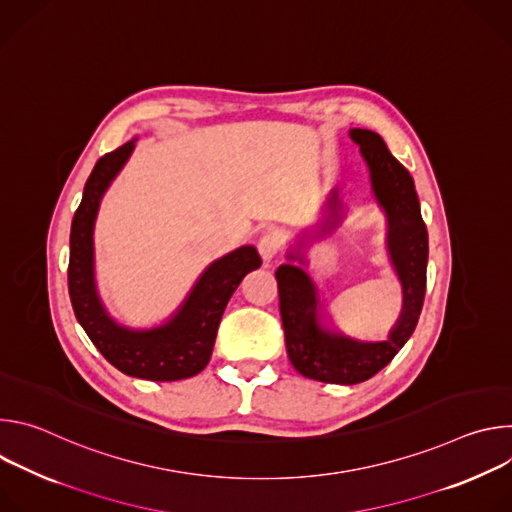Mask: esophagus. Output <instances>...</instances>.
I'll use <instances>...</instances> for the list:
<instances>
[{"label": "esophagus", "mask_w": 512, "mask_h": 512, "mask_svg": "<svg viewBox=\"0 0 512 512\" xmlns=\"http://www.w3.org/2000/svg\"><path fill=\"white\" fill-rule=\"evenodd\" d=\"M257 249H259V255L263 257V261L269 263L277 255V251H279V237L275 233L263 235L259 239V243H257Z\"/></svg>", "instance_id": "esophagus-1"}]
</instances>
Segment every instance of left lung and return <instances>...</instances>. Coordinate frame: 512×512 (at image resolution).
I'll return each mask as SVG.
<instances>
[{
  "label": "left lung",
  "instance_id": "obj_1",
  "mask_svg": "<svg viewBox=\"0 0 512 512\" xmlns=\"http://www.w3.org/2000/svg\"><path fill=\"white\" fill-rule=\"evenodd\" d=\"M350 139L367 162L371 190L387 218V255L401 283L403 308L389 336L379 342L356 340L334 326L322 312L318 287L310 273L291 261L308 263L304 249L312 239L334 233L346 216V204L338 190H332L322 210L320 223L302 233L287 261L277 267L279 310L285 332L287 356L294 369L314 381L334 385H356L371 379L393 360L413 334L425 298L427 271V229L421 218L413 178L389 152L383 137L369 129H350ZM311 239L308 240L307 237Z\"/></svg>",
  "mask_w": 512,
  "mask_h": 512
}]
</instances>
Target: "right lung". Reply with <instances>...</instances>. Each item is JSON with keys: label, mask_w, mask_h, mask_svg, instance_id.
I'll list each match as a JSON object with an SVG mask.
<instances>
[{"label": "right lung", "mask_w": 512, "mask_h": 512, "mask_svg": "<svg viewBox=\"0 0 512 512\" xmlns=\"http://www.w3.org/2000/svg\"><path fill=\"white\" fill-rule=\"evenodd\" d=\"M137 137L105 154L93 168L70 227L68 294L79 324L115 369L145 381H180L198 375L210 360L218 324L243 277L261 267L253 245L212 261L180 308L162 324H119L99 298L95 281V221L101 200L133 154Z\"/></svg>", "instance_id": "add662e5"}]
</instances>
